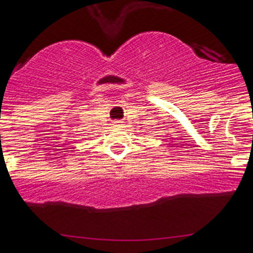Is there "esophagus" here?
Here are the masks:
<instances>
[{
  "label": "esophagus",
  "mask_w": 253,
  "mask_h": 253,
  "mask_svg": "<svg viewBox=\"0 0 253 253\" xmlns=\"http://www.w3.org/2000/svg\"><path fill=\"white\" fill-rule=\"evenodd\" d=\"M114 124H115V126H120V125H122V122H115Z\"/></svg>",
  "instance_id": "1"
}]
</instances>
